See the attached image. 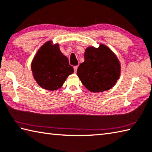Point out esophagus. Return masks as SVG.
<instances>
[{"label": "esophagus", "mask_w": 152, "mask_h": 152, "mask_svg": "<svg viewBox=\"0 0 152 152\" xmlns=\"http://www.w3.org/2000/svg\"><path fill=\"white\" fill-rule=\"evenodd\" d=\"M73 68H74V71H75V73H76L77 70V68H78V66H77V65H75V66L73 67Z\"/></svg>", "instance_id": "esophagus-1"}]
</instances>
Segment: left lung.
<instances>
[{"label": "left lung", "instance_id": "left-lung-1", "mask_svg": "<svg viewBox=\"0 0 152 152\" xmlns=\"http://www.w3.org/2000/svg\"><path fill=\"white\" fill-rule=\"evenodd\" d=\"M121 73L116 56L104 45L85 50V61L77 69L82 83L91 92H102L115 85Z\"/></svg>", "mask_w": 152, "mask_h": 152}]
</instances>
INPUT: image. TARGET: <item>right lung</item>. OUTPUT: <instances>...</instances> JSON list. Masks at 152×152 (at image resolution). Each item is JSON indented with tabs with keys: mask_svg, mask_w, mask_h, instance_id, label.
Returning a JSON list of instances; mask_svg holds the SVG:
<instances>
[{
	"mask_svg": "<svg viewBox=\"0 0 152 152\" xmlns=\"http://www.w3.org/2000/svg\"><path fill=\"white\" fill-rule=\"evenodd\" d=\"M34 79L41 87L53 91L60 88L67 77L73 73L67 57L59 45L48 42L39 50L31 63Z\"/></svg>",
	"mask_w": 152,
	"mask_h": 152,
	"instance_id": "1",
	"label": "right lung"
}]
</instances>
